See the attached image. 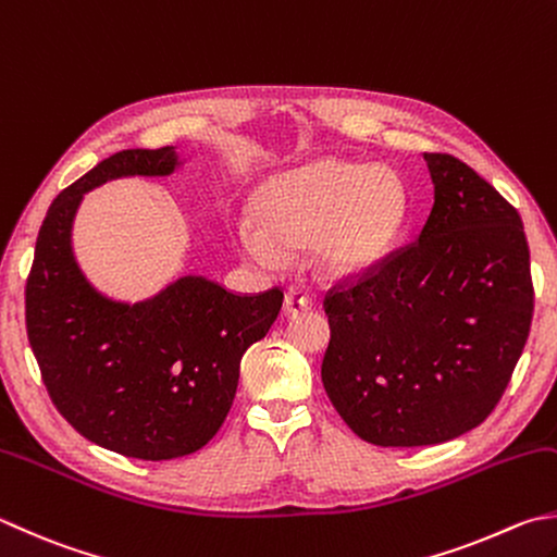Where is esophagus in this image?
Instances as JSON below:
<instances>
[{
    "label": "esophagus",
    "mask_w": 557,
    "mask_h": 557,
    "mask_svg": "<svg viewBox=\"0 0 557 557\" xmlns=\"http://www.w3.org/2000/svg\"><path fill=\"white\" fill-rule=\"evenodd\" d=\"M308 306H310V298H308L306 290H302V288H288L286 290V298H283V312H286L288 318L302 312Z\"/></svg>",
    "instance_id": "1"
}]
</instances>
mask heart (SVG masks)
<instances>
[{"mask_svg": "<svg viewBox=\"0 0 557 557\" xmlns=\"http://www.w3.org/2000/svg\"><path fill=\"white\" fill-rule=\"evenodd\" d=\"M237 245L261 267L310 249L324 274L369 271L395 249L407 218L400 182L381 166L320 160L276 176L251 198Z\"/></svg>", "mask_w": 557, "mask_h": 557, "instance_id": "b5f03b06", "label": "heart"}]
</instances>
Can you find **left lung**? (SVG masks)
Listing matches in <instances>:
<instances>
[{
	"label": "left lung",
	"mask_w": 557,
	"mask_h": 557,
	"mask_svg": "<svg viewBox=\"0 0 557 557\" xmlns=\"http://www.w3.org/2000/svg\"><path fill=\"white\" fill-rule=\"evenodd\" d=\"M422 233L324 293L322 385L375 446L444 444L485 422L529 339L533 283L521 215L446 152H424Z\"/></svg>",
	"instance_id": "8db88e82"
}]
</instances>
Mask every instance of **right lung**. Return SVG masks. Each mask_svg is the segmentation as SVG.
I'll list each match as a JSON object with an SVG mask.
<instances>
[{
	"mask_svg": "<svg viewBox=\"0 0 557 557\" xmlns=\"http://www.w3.org/2000/svg\"><path fill=\"white\" fill-rule=\"evenodd\" d=\"M174 148L123 150L50 203L26 281V332L58 412L97 446L140 460L194 454L233 407L239 361L267 337L283 290L233 293L184 276L150 300L115 302L84 278L72 220L89 188L119 176H164Z\"/></svg>",
	"mask_w": 557,
	"mask_h": 557,
	"instance_id": "add662e5",
	"label": "right lung"
}]
</instances>
